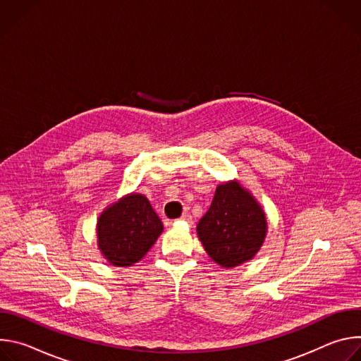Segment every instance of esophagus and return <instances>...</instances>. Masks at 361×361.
Instances as JSON below:
<instances>
[{
  "label": "esophagus",
  "mask_w": 361,
  "mask_h": 361,
  "mask_svg": "<svg viewBox=\"0 0 361 361\" xmlns=\"http://www.w3.org/2000/svg\"><path fill=\"white\" fill-rule=\"evenodd\" d=\"M180 221H184L185 224L191 226V224H192V217H191L190 214H183V216H181V219H180Z\"/></svg>",
  "instance_id": "obj_1"
}]
</instances>
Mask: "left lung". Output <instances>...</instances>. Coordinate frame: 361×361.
Segmentation results:
<instances>
[{"instance_id":"obj_1","label":"left lung","mask_w":361,"mask_h":361,"mask_svg":"<svg viewBox=\"0 0 361 361\" xmlns=\"http://www.w3.org/2000/svg\"><path fill=\"white\" fill-rule=\"evenodd\" d=\"M198 238L210 259L224 269L250 262L267 235L262 204L238 180L221 183L209 212L197 224Z\"/></svg>"}]
</instances>
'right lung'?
Here are the masks:
<instances>
[{"label":"right lung","mask_w":361,"mask_h":361,"mask_svg":"<svg viewBox=\"0 0 361 361\" xmlns=\"http://www.w3.org/2000/svg\"><path fill=\"white\" fill-rule=\"evenodd\" d=\"M163 230V223L148 198L130 192L99 214L97 245L111 266L130 267L142 259Z\"/></svg>","instance_id":"obj_1"}]
</instances>
